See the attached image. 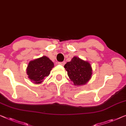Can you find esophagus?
I'll return each mask as SVG.
<instances>
[{
    "mask_svg": "<svg viewBox=\"0 0 126 126\" xmlns=\"http://www.w3.org/2000/svg\"><path fill=\"white\" fill-rule=\"evenodd\" d=\"M59 63V65H62V66H63V65H65V62H59V63Z\"/></svg>",
    "mask_w": 126,
    "mask_h": 126,
    "instance_id": "obj_1",
    "label": "esophagus"
}]
</instances>
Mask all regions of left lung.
<instances>
[{
    "instance_id": "8db88e82",
    "label": "left lung",
    "mask_w": 126,
    "mask_h": 126,
    "mask_svg": "<svg viewBox=\"0 0 126 126\" xmlns=\"http://www.w3.org/2000/svg\"><path fill=\"white\" fill-rule=\"evenodd\" d=\"M67 75L74 85L86 84L91 78L92 69L88 62L74 57L64 65Z\"/></svg>"
}]
</instances>
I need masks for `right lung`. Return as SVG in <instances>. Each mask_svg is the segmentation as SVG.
Returning a JSON list of instances; mask_svg holds the SVG:
<instances>
[{"label": "right lung", "mask_w": 126, "mask_h": 126, "mask_svg": "<svg viewBox=\"0 0 126 126\" xmlns=\"http://www.w3.org/2000/svg\"><path fill=\"white\" fill-rule=\"evenodd\" d=\"M53 67V63L46 56H43L30 62L27 73L31 81L35 83H40L49 75Z\"/></svg>", "instance_id": "add662e5"}]
</instances>
